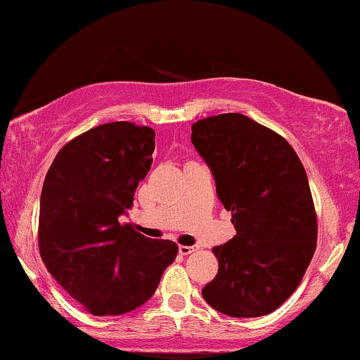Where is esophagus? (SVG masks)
<instances>
[{
	"label": "esophagus",
	"mask_w": 360,
	"mask_h": 360,
	"mask_svg": "<svg viewBox=\"0 0 360 360\" xmlns=\"http://www.w3.org/2000/svg\"><path fill=\"white\" fill-rule=\"evenodd\" d=\"M197 250V247H194V245H180L179 247V252L181 254V256H188V254H192V252H195Z\"/></svg>",
	"instance_id": "obj_1"
}]
</instances>
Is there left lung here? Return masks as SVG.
I'll use <instances>...</instances> for the list:
<instances>
[{"label": "left lung", "instance_id": "left-lung-1", "mask_svg": "<svg viewBox=\"0 0 360 360\" xmlns=\"http://www.w3.org/2000/svg\"><path fill=\"white\" fill-rule=\"evenodd\" d=\"M191 141L237 230L212 249L219 268L202 288L204 300L231 318L269 314L295 292L316 250L318 219L304 166L280 134L240 113L199 120Z\"/></svg>", "mask_w": 360, "mask_h": 360}]
</instances>
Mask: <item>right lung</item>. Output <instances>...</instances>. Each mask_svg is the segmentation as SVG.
Here are the masks:
<instances>
[{
  "mask_svg": "<svg viewBox=\"0 0 360 360\" xmlns=\"http://www.w3.org/2000/svg\"><path fill=\"white\" fill-rule=\"evenodd\" d=\"M149 127L113 122L77 135L46 173L39 252L68 295L94 316H120L148 302L179 254L118 218L153 165Z\"/></svg>",
  "mask_w": 360,
  "mask_h": 360,
  "instance_id": "add662e5",
  "label": "right lung"
}]
</instances>
